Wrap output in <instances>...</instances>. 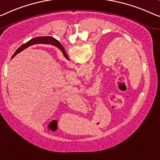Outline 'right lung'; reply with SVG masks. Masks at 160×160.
I'll list each match as a JSON object with an SVG mask.
<instances>
[{"mask_svg":"<svg viewBox=\"0 0 160 160\" xmlns=\"http://www.w3.org/2000/svg\"><path fill=\"white\" fill-rule=\"evenodd\" d=\"M39 43L40 44H50L54 45V46L58 47V48L60 49L62 52L64 56H65L67 59H68V55H67L65 50L63 48V47L62 46V44L58 41H57V39H55L54 38L52 37H36V38H34V39H31L30 41H28L27 43H25L24 44L21 45V46L19 47L17 50H16L15 53L13 54V55L12 56V57H15L16 54H18L19 52H21L22 50L25 49L26 48H27L28 47L32 46V45H33V44H39Z\"/></svg>","mask_w":160,"mask_h":160,"instance_id":"obj_1","label":"right lung"}]
</instances>
